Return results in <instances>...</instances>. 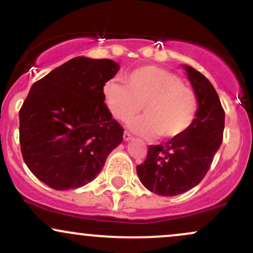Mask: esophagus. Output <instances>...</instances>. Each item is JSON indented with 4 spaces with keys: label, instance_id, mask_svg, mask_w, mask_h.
Returning <instances> with one entry per match:
<instances>
[{
    "label": "esophagus",
    "instance_id": "34e87169",
    "mask_svg": "<svg viewBox=\"0 0 253 253\" xmlns=\"http://www.w3.org/2000/svg\"><path fill=\"white\" fill-rule=\"evenodd\" d=\"M130 139H133V136H132V134H130V133H128L126 130V132L124 133V140L125 141H128V140H130Z\"/></svg>",
    "mask_w": 253,
    "mask_h": 253
}]
</instances>
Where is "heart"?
I'll return each instance as SVG.
<instances>
[{"mask_svg":"<svg viewBox=\"0 0 253 253\" xmlns=\"http://www.w3.org/2000/svg\"><path fill=\"white\" fill-rule=\"evenodd\" d=\"M124 84L110 82L103 88L107 106L118 120L127 123L144 104L145 115L130 121L129 128L144 136L165 140L181 138L195 120L199 100L191 86L167 69L145 65L127 72Z\"/></svg>","mask_w":253,"mask_h":253,"instance_id":"obj_1","label":"heart"}]
</instances>
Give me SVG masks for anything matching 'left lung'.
Returning a JSON list of instances; mask_svg holds the SVG:
<instances>
[{
	"instance_id": "left-lung-1",
	"label": "left lung",
	"mask_w": 253,
	"mask_h": 253,
	"mask_svg": "<svg viewBox=\"0 0 253 253\" xmlns=\"http://www.w3.org/2000/svg\"><path fill=\"white\" fill-rule=\"evenodd\" d=\"M184 69L199 100L195 120L181 138L150 145L145 162L136 167L144 187L161 196L179 195L199 184L222 143L225 110L217 92L201 72Z\"/></svg>"
}]
</instances>
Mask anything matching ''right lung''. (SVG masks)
Wrapping results in <instances>:
<instances>
[{"label":"right lung","instance_id":"obj_1","mask_svg":"<svg viewBox=\"0 0 253 253\" xmlns=\"http://www.w3.org/2000/svg\"><path fill=\"white\" fill-rule=\"evenodd\" d=\"M119 69L114 60L76 57L32 85L19 112L20 145L28 169L48 187L91 182L123 141L103 94Z\"/></svg>","mask_w":253,"mask_h":253}]
</instances>
